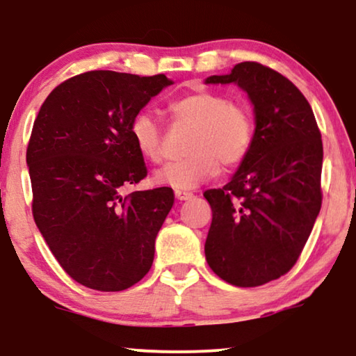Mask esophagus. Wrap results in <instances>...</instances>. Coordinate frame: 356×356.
<instances>
[{"mask_svg":"<svg viewBox=\"0 0 356 356\" xmlns=\"http://www.w3.org/2000/svg\"><path fill=\"white\" fill-rule=\"evenodd\" d=\"M175 197H177L178 201H188V199L193 197V193L181 191V189H177V191H175Z\"/></svg>","mask_w":356,"mask_h":356,"instance_id":"esophagus-1","label":"esophagus"}]
</instances>
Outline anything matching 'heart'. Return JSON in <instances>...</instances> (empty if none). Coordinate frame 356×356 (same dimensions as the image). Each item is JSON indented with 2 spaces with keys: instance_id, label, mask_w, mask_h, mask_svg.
<instances>
[{
  "instance_id": "obj_1",
  "label": "heart",
  "mask_w": 356,
  "mask_h": 356,
  "mask_svg": "<svg viewBox=\"0 0 356 356\" xmlns=\"http://www.w3.org/2000/svg\"><path fill=\"white\" fill-rule=\"evenodd\" d=\"M170 115L175 123L191 131L184 144L186 157L155 172L154 181L160 186L181 191L197 188L217 173L218 163L235 167L250 152L254 136L250 111L225 97L213 92L184 95L170 105ZM131 136L144 159L154 163L162 160L163 133L150 111L143 110L134 116Z\"/></svg>"
}]
</instances>
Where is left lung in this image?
<instances>
[{"mask_svg": "<svg viewBox=\"0 0 356 356\" xmlns=\"http://www.w3.org/2000/svg\"><path fill=\"white\" fill-rule=\"evenodd\" d=\"M206 84H236L254 111L250 152L222 189H209L206 259L228 284L259 286L298 261L321 211L323 140L295 84L254 61Z\"/></svg>", "mask_w": 356, "mask_h": 356, "instance_id": "left-lung-1", "label": "left lung"}]
</instances>
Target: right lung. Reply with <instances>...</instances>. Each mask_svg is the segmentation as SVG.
<instances>
[{
	"label": "right lung",
	"instance_id": "obj_1",
	"mask_svg": "<svg viewBox=\"0 0 356 356\" xmlns=\"http://www.w3.org/2000/svg\"><path fill=\"white\" fill-rule=\"evenodd\" d=\"M173 81L89 71L51 90L27 147L32 212L48 248L81 285L120 291L154 262L172 188L121 189L147 177L131 121Z\"/></svg>",
	"mask_w": 356,
	"mask_h": 356
}]
</instances>
